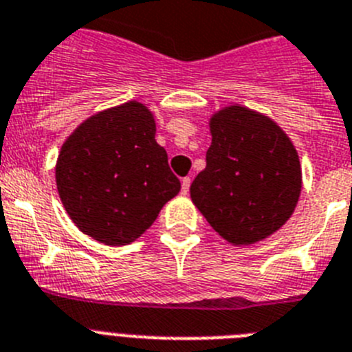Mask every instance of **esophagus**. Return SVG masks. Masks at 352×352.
<instances>
[{
  "label": "esophagus",
  "instance_id": "esophagus-1",
  "mask_svg": "<svg viewBox=\"0 0 352 352\" xmlns=\"http://www.w3.org/2000/svg\"><path fill=\"white\" fill-rule=\"evenodd\" d=\"M189 186H191V179H189V177H184V179H182V195L189 193Z\"/></svg>",
  "mask_w": 352,
  "mask_h": 352
}]
</instances>
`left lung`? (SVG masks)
<instances>
[{"mask_svg": "<svg viewBox=\"0 0 352 352\" xmlns=\"http://www.w3.org/2000/svg\"><path fill=\"white\" fill-rule=\"evenodd\" d=\"M209 127L207 166L191 184V200L230 244L264 241L298 206V151L276 122L239 104L214 113Z\"/></svg>", "mask_w": 352, "mask_h": 352, "instance_id": "left-lung-1", "label": "left lung"}]
</instances>
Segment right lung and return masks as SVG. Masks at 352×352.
<instances>
[{
	"label": "right lung",
	"instance_id": "obj_1",
	"mask_svg": "<svg viewBox=\"0 0 352 352\" xmlns=\"http://www.w3.org/2000/svg\"><path fill=\"white\" fill-rule=\"evenodd\" d=\"M56 188L79 230L108 246H124L151 228L180 191V180L155 142L152 111L129 100L91 115L63 142Z\"/></svg>",
	"mask_w": 352,
	"mask_h": 352
}]
</instances>
